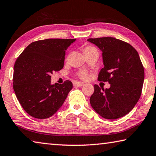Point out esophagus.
Listing matches in <instances>:
<instances>
[{"mask_svg":"<svg viewBox=\"0 0 156 156\" xmlns=\"http://www.w3.org/2000/svg\"><path fill=\"white\" fill-rule=\"evenodd\" d=\"M84 83H81V82H76V83H74V86L76 87H80L83 86Z\"/></svg>","mask_w":156,"mask_h":156,"instance_id":"obj_1","label":"esophagus"}]
</instances>
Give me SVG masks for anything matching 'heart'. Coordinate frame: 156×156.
<instances>
[{"label":"heart","instance_id":"b5f03b06","mask_svg":"<svg viewBox=\"0 0 156 156\" xmlns=\"http://www.w3.org/2000/svg\"><path fill=\"white\" fill-rule=\"evenodd\" d=\"M91 51H98L96 47H94L93 46H87L85 47H84L83 49V53L84 54H86L87 52H91ZM79 77H80L81 79H83V80H85L88 78V73L87 72H81L79 73Z\"/></svg>","mask_w":156,"mask_h":156}]
</instances>
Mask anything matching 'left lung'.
Segmentation results:
<instances>
[{"instance_id":"obj_1","label":"left lung","mask_w":156,"mask_h":156,"mask_svg":"<svg viewBox=\"0 0 156 156\" xmlns=\"http://www.w3.org/2000/svg\"><path fill=\"white\" fill-rule=\"evenodd\" d=\"M100 49L104 67L98 80L108 81L109 89L94 85L90 104L105 119L122 118L133 109L140 97L144 71L138 51L131 44L112 37L89 38Z\"/></svg>"}]
</instances>
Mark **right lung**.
<instances>
[{"label": "right lung", "instance_id": "right-lung-1", "mask_svg": "<svg viewBox=\"0 0 156 156\" xmlns=\"http://www.w3.org/2000/svg\"><path fill=\"white\" fill-rule=\"evenodd\" d=\"M76 39L49 38L26 47L14 67L13 87L21 106L34 118L45 119L62 107L72 83L51 84V74L64 67L65 51Z\"/></svg>", "mask_w": 156, "mask_h": 156}]
</instances>
